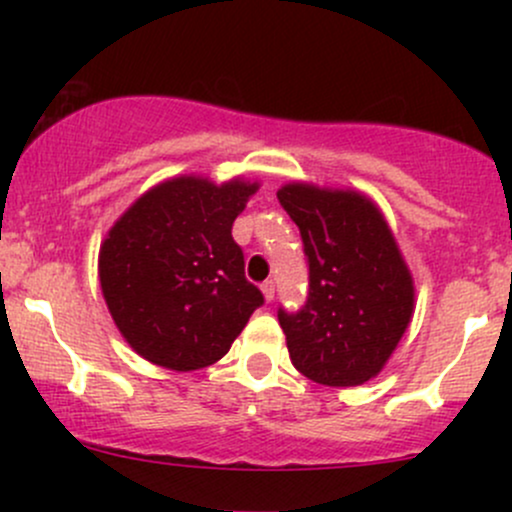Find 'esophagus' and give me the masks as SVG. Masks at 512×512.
Masks as SVG:
<instances>
[{"label": "esophagus", "mask_w": 512, "mask_h": 512, "mask_svg": "<svg viewBox=\"0 0 512 512\" xmlns=\"http://www.w3.org/2000/svg\"><path fill=\"white\" fill-rule=\"evenodd\" d=\"M274 291H276V286H274V281L272 279H267L262 284V293H264V301L267 303H272L274 301Z\"/></svg>", "instance_id": "obj_1"}]
</instances>
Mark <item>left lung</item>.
<instances>
[{"label":"left lung","mask_w":512,"mask_h":512,"mask_svg":"<svg viewBox=\"0 0 512 512\" xmlns=\"http://www.w3.org/2000/svg\"><path fill=\"white\" fill-rule=\"evenodd\" d=\"M281 207L303 238L310 289L301 310L279 308L291 363L313 383L375 378L414 313V281L385 216L366 195L291 182Z\"/></svg>","instance_id":"8db88e82"}]
</instances>
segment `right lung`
Instances as JSON below:
<instances>
[{
	"instance_id": "add662e5",
	"label": "right lung",
	"mask_w": 512,
	"mask_h": 512,
	"mask_svg": "<svg viewBox=\"0 0 512 512\" xmlns=\"http://www.w3.org/2000/svg\"><path fill=\"white\" fill-rule=\"evenodd\" d=\"M257 182L182 175L151 187L103 240V298L127 344L156 366L219 361L264 303L231 228Z\"/></svg>"
}]
</instances>
